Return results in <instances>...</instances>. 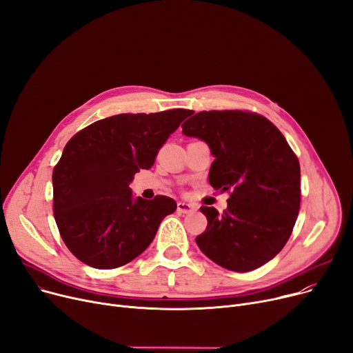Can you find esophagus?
Wrapping results in <instances>:
<instances>
[{
    "label": "esophagus",
    "mask_w": 353,
    "mask_h": 353,
    "mask_svg": "<svg viewBox=\"0 0 353 353\" xmlns=\"http://www.w3.org/2000/svg\"><path fill=\"white\" fill-rule=\"evenodd\" d=\"M177 212H179V213H183V214H188V213L196 212V206L192 205V203L179 201V203H177Z\"/></svg>",
    "instance_id": "34e87169"
}]
</instances>
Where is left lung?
<instances>
[{"label": "left lung", "instance_id": "obj_1", "mask_svg": "<svg viewBox=\"0 0 353 353\" xmlns=\"http://www.w3.org/2000/svg\"><path fill=\"white\" fill-rule=\"evenodd\" d=\"M181 128L183 134L209 144L216 157L209 181L230 194L221 214L200 208L208 228L196 237L197 246L229 270L263 266L283 249L299 214L298 157L279 128L252 111H200Z\"/></svg>", "mask_w": 353, "mask_h": 353}]
</instances>
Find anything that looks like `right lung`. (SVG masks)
Wrapping results in <instances>:
<instances>
[{
  "label": "right lung",
  "mask_w": 353,
  "mask_h": 353,
  "mask_svg": "<svg viewBox=\"0 0 353 353\" xmlns=\"http://www.w3.org/2000/svg\"><path fill=\"white\" fill-rule=\"evenodd\" d=\"M192 110L117 114L92 123L65 144L52 170V210L63 242L96 269L127 265L153 242L177 205L167 196L144 200L128 184L154 164L161 145Z\"/></svg>",
  "instance_id": "right-lung-1"
}]
</instances>
